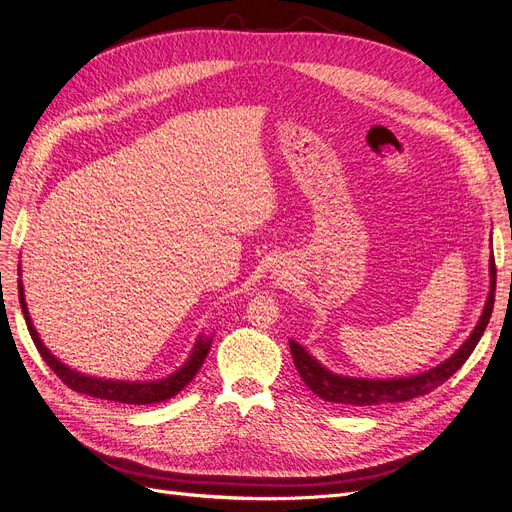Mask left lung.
<instances>
[{
	"label": "left lung",
	"mask_w": 512,
	"mask_h": 512,
	"mask_svg": "<svg viewBox=\"0 0 512 512\" xmlns=\"http://www.w3.org/2000/svg\"><path fill=\"white\" fill-rule=\"evenodd\" d=\"M489 272H491V287H489V297H487V304H485L479 325L466 339L464 346L451 358H447L445 363H441L439 367H434L420 375H413V377H403V380H358V377H342V375L331 373L325 367H320L304 348L295 344L291 339L289 346H291L297 373L301 375L304 384L316 396H320V399L329 401V403H337V405H348V407H373V405H382V403H403V401L415 399V396H424L432 390H437L468 361V356L472 354V350L477 348L479 339L489 323L491 312H494V299H496V295H494L496 293L494 255H491Z\"/></svg>",
	"instance_id": "8db88e82"
}]
</instances>
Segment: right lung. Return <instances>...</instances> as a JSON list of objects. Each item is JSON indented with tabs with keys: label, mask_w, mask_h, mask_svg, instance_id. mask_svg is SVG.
Wrapping results in <instances>:
<instances>
[{
	"label": "right lung",
	"mask_w": 512,
	"mask_h": 512,
	"mask_svg": "<svg viewBox=\"0 0 512 512\" xmlns=\"http://www.w3.org/2000/svg\"><path fill=\"white\" fill-rule=\"evenodd\" d=\"M18 299H21V308L27 320V329L31 333L33 344L37 348V352L42 354V358L46 361V365L61 377V382L67 384L71 390L80 392V394H88L94 396V399H105V401H113V403H124V405H154V403H162L173 399L177 392H181L189 382L194 380V375L200 371L204 358L211 350V339H200L192 358L183 365V369H179L175 375L166 377L162 382H145V384H137V382H111V380H97V377H86L82 373H75L71 369H67L63 363L56 361V358L46 350V346L42 344V339L37 337L31 318L25 306V297H23V282H18Z\"/></svg>",
	"instance_id": "add662e5"
}]
</instances>
